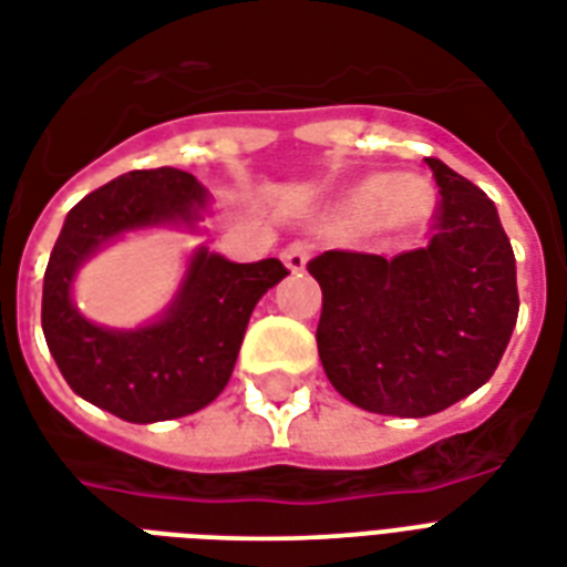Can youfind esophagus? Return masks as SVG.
I'll return each instance as SVG.
<instances>
[{
  "label": "esophagus",
  "mask_w": 567,
  "mask_h": 567,
  "mask_svg": "<svg viewBox=\"0 0 567 567\" xmlns=\"http://www.w3.org/2000/svg\"><path fill=\"white\" fill-rule=\"evenodd\" d=\"M307 257H310V251H307V245L301 243L289 245V248H284V254H280V260H284V266H287L289 271H305Z\"/></svg>",
  "instance_id": "esophagus-1"
}]
</instances>
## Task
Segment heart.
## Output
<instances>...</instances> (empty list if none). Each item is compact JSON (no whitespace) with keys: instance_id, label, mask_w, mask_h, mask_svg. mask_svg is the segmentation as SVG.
I'll return each mask as SVG.
<instances>
[{"instance_id":"1","label":"heart","mask_w":567,"mask_h":567,"mask_svg":"<svg viewBox=\"0 0 567 567\" xmlns=\"http://www.w3.org/2000/svg\"><path fill=\"white\" fill-rule=\"evenodd\" d=\"M434 188L423 177L370 174L358 179L333 206V224L363 236H399L432 215Z\"/></svg>"}]
</instances>
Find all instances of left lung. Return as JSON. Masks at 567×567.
<instances>
[{
	"label": "left lung",
	"instance_id": "left-lung-1",
	"mask_svg": "<svg viewBox=\"0 0 567 567\" xmlns=\"http://www.w3.org/2000/svg\"><path fill=\"white\" fill-rule=\"evenodd\" d=\"M437 234L396 257L324 251L307 262L322 287L316 346L352 405L429 416L494 375L517 322L515 251L497 206L441 159Z\"/></svg>",
	"mask_w": 567,
	"mask_h": 567
}]
</instances>
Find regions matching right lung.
I'll list each match as a JSON object with an SVG mask.
<instances>
[{
	"label": "right lung",
	"mask_w": 567,
	"mask_h": 567,
	"mask_svg": "<svg viewBox=\"0 0 567 567\" xmlns=\"http://www.w3.org/2000/svg\"><path fill=\"white\" fill-rule=\"evenodd\" d=\"M213 195L188 171H130L64 218L43 275L41 324L70 390L126 423L195 414L230 381L254 307L287 278L284 262H230L197 245L171 305L138 328L91 322L73 301L76 271L130 234H200Z\"/></svg>",
	"instance_id": "right-lung-1"
}]
</instances>
